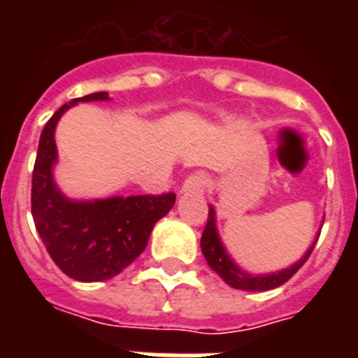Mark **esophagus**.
<instances>
[{
  "label": "esophagus",
  "instance_id": "34e87169",
  "mask_svg": "<svg viewBox=\"0 0 358 358\" xmlns=\"http://www.w3.org/2000/svg\"><path fill=\"white\" fill-rule=\"evenodd\" d=\"M206 189V176L202 173H193L189 174L187 178L184 180L182 184V193H201V191Z\"/></svg>",
  "mask_w": 358,
  "mask_h": 358
}]
</instances>
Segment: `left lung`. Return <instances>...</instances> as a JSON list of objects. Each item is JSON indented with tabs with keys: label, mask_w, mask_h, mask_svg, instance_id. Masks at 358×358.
Listing matches in <instances>:
<instances>
[{
	"label": "left lung",
	"mask_w": 358,
	"mask_h": 358,
	"mask_svg": "<svg viewBox=\"0 0 358 358\" xmlns=\"http://www.w3.org/2000/svg\"><path fill=\"white\" fill-rule=\"evenodd\" d=\"M316 241L310 245V249L306 250L305 256L299 262H295L292 267H286L282 271L271 273V275H250V273L243 271L241 267L236 266L234 260L230 258L227 249L223 247V241L219 238L217 227H215V210L210 206L206 227H204V232H202L201 238V249L204 258H206L208 266L212 267L213 271L217 273L229 286L236 289H245V292H266V289L277 288V286H280V284L294 277L295 273L303 267V264L308 260Z\"/></svg>",
	"instance_id": "1"
}]
</instances>
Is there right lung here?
Wrapping results in <instances>:
<instances>
[{
	"mask_svg": "<svg viewBox=\"0 0 358 358\" xmlns=\"http://www.w3.org/2000/svg\"><path fill=\"white\" fill-rule=\"evenodd\" d=\"M96 100H109L108 92L74 98L53 113L41 134L31 182L36 232L55 266L80 282L108 280L128 267L145 250L154 224L176 201L174 193H162L80 202L57 189L52 173L57 162L55 126L69 108Z\"/></svg>",
	"mask_w": 358,
	"mask_h": 358,
	"instance_id": "obj_1",
	"label": "right lung"
}]
</instances>
